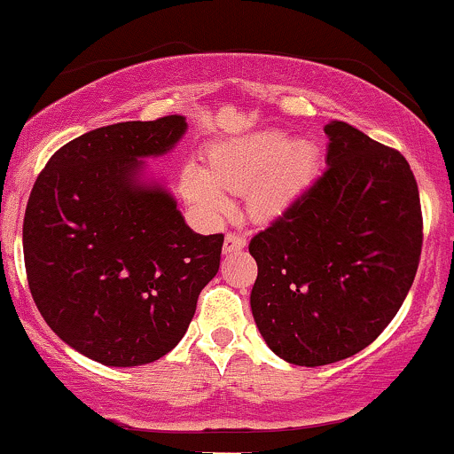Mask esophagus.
<instances>
[{
  "label": "esophagus",
  "instance_id": "1",
  "mask_svg": "<svg viewBox=\"0 0 454 454\" xmlns=\"http://www.w3.org/2000/svg\"><path fill=\"white\" fill-rule=\"evenodd\" d=\"M243 247H245V237H241V234H226V239H223V254L241 252Z\"/></svg>",
  "mask_w": 454,
  "mask_h": 454
}]
</instances>
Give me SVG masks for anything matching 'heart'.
I'll return each mask as SVG.
<instances>
[{
    "instance_id": "b5f03b06",
    "label": "heart",
    "mask_w": 454,
    "mask_h": 454,
    "mask_svg": "<svg viewBox=\"0 0 454 454\" xmlns=\"http://www.w3.org/2000/svg\"><path fill=\"white\" fill-rule=\"evenodd\" d=\"M317 170V147L281 129L234 137L213 145L207 170L187 164L181 173V194L207 220L231 209L226 192L243 194L247 213L258 222H273L296 205Z\"/></svg>"
}]
</instances>
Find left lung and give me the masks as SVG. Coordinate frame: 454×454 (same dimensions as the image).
<instances>
[{
  "mask_svg": "<svg viewBox=\"0 0 454 454\" xmlns=\"http://www.w3.org/2000/svg\"><path fill=\"white\" fill-rule=\"evenodd\" d=\"M325 132V173L249 243L254 322L270 350L301 367L376 340L403 305L423 247L408 160L346 121Z\"/></svg>",
  "mask_w": 454,
  "mask_h": 454,
  "instance_id": "obj_1",
  "label": "left lung"
}]
</instances>
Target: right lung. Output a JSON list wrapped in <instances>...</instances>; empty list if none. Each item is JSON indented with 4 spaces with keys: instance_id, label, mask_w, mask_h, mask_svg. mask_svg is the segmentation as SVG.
I'll return each instance as SVG.
<instances>
[{
    "instance_id": "obj_1",
    "label": "right lung",
    "mask_w": 454,
    "mask_h": 454,
    "mask_svg": "<svg viewBox=\"0 0 454 454\" xmlns=\"http://www.w3.org/2000/svg\"><path fill=\"white\" fill-rule=\"evenodd\" d=\"M185 132L184 114L91 129L57 151L31 190V296L55 335L96 363L138 367L168 354L220 269L223 234L192 231L145 161Z\"/></svg>"
}]
</instances>
